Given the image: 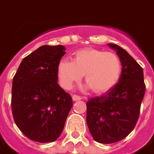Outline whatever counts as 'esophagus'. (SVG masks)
Masks as SVG:
<instances>
[{
    "mask_svg": "<svg viewBox=\"0 0 154 154\" xmlns=\"http://www.w3.org/2000/svg\"><path fill=\"white\" fill-rule=\"evenodd\" d=\"M72 100L73 101H79V100H82V97L78 95H72Z\"/></svg>",
    "mask_w": 154,
    "mask_h": 154,
    "instance_id": "obj_1",
    "label": "esophagus"
}]
</instances>
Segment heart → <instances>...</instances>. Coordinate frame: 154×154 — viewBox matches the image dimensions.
<instances>
[{
  "label": "heart",
  "mask_w": 154,
  "mask_h": 154,
  "mask_svg": "<svg viewBox=\"0 0 154 154\" xmlns=\"http://www.w3.org/2000/svg\"><path fill=\"white\" fill-rule=\"evenodd\" d=\"M122 62L117 54L94 48H85L74 53L73 61L62 59L57 75L62 88L69 90L84 74L85 88L104 93L113 88L121 77Z\"/></svg>",
  "instance_id": "b5f03b06"
}]
</instances>
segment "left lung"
Segmentation results:
<instances>
[{
  "instance_id": "obj_1",
  "label": "left lung",
  "mask_w": 154,
  "mask_h": 154,
  "mask_svg": "<svg viewBox=\"0 0 154 154\" xmlns=\"http://www.w3.org/2000/svg\"><path fill=\"white\" fill-rule=\"evenodd\" d=\"M122 62L121 77L114 88L87 103V123L93 139L100 143L122 140L134 128L145 93L143 71L127 51L107 44Z\"/></svg>"
}]
</instances>
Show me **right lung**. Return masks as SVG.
Listing matches in <instances>:
<instances>
[{"mask_svg": "<svg viewBox=\"0 0 154 154\" xmlns=\"http://www.w3.org/2000/svg\"><path fill=\"white\" fill-rule=\"evenodd\" d=\"M65 50L62 45L40 47L21 61L13 77L14 121L32 141L57 140L72 107L71 96L57 83V65Z\"/></svg>", "mask_w": 154, "mask_h": 154, "instance_id": "right-lung-1", "label": "right lung"}]
</instances>
